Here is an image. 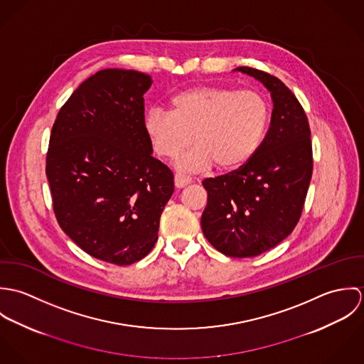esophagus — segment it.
<instances>
[{"instance_id": "obj_1", "label": "esophagus", "mask_w": 364, "mask_h": 364, "mask_svg": "<svg viewBox=\"0 0 364 364\" xmlns=\"http://www.w3.org/2000/svg\"><path fill=\"white\" fill-rule=\"evenodd\" d=\"M173 181H175V186H176L178 189H181V188H185L186 185H189V183L192 182V178H189V176H186V175L175 173Z\"/></svg>"}]
</instances>
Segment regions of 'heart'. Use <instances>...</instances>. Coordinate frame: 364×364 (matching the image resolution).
I'll return each mask as SVG.
<instances>
[{"label":"heart","instance_id":"b5f03b06","mask_svg":"<svg viewBox=\"0 0 364 364\" xmlns=\"http://www.w3.org/2000/svg\"><path fill=\"white\" fill-rule=\"evenodd\" d=\"M269 123V105L255 91L195 87L171 100V112L150 109L144 130L162 158H173L192 141L196 147L178 159L185 172L221 171L245 165L259 149Z\"/></svg>","mask_w":364,"mask_h":364}]
</instances>
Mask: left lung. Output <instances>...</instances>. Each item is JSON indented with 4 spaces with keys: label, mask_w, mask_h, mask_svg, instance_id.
Here are the masks:
<instances>
[{
    "label": "left lung",
    "mask_w": 364,
    "mask_h": 364,
    "mask_svg": "<svg viewBox=\"0 0 364 364\" xmlns=\"http://www.w3.org/2000/svg\"><path fill=\"white\" fill-rule=\"evenodd\" d=\"M235 71L270 92V126L245 165L202 182L208 206L200 224L217 251L251 258L280 244L300 220L311 181V130L303 106L279 78L251 67Z\"/></svg>",
    "instance_id": "obj_1"
}]
</instances>
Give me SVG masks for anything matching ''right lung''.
<instances>
[{"label":"right lung","mask_w":364,"mask_h":364,"mask_svg":"<svg viewBox=\"0 0 364 364\" xmlns=\"http://www.w3.org/2000/svg\"><path fill=\"white\" fill-rule=\"evenodd\" d=\"M153 80L106 68L85 80L53 124L46 175L63 231L88 255L126 266L158 240L173 173L153 156L144 94Z\"/></svg>","instance_id":"add662e5"}]
</instances>
